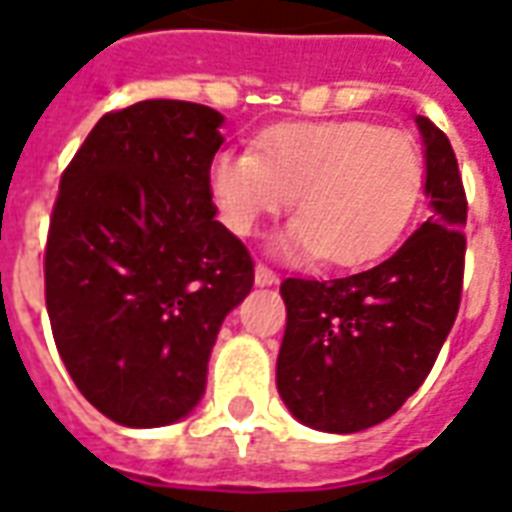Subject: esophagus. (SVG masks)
I'll return each mask as SVG.
<instances>
[{"label": "esophagus", "mask_w": 512, "mask_h": 512, "mask_svg": "<svg viewBox=\"0 0 512 512\" xmlns=\"http://www.w3.org/2000/svg\"><path fill=\"white\" fill-rule=\"evenodd\" d=\"M255 285L257 288H271V285H277V274L271 271L263 263H257L255 266Z\"/></svg>", "instance_id": "esophagus-1"}]
</instances>
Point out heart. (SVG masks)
<instances>
[{"label":"heart","instance_id":"heart-1","mask_svg":"<svg viewBox=\"0 0 512 512\" xmlns=\"http://www.w3.org/2000/svg\"><path fill=\"white\" fill-rule=\"evenodd\" d=\"M419 147L400 131L365 120L282 123L252 139V153L222 150L208 167L219 222L252 235L266 216H293L271 241L282 257H321L367 266L392 249L417 208Z\"/></svg>","mask_w":512,"mask_h":512}]
</instances>
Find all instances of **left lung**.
I'll return each mask as SVG.
<instances>
[{
    "mask_svg": "<svg viewBox=\"0 0 512 512\" xmlns=\"http://www.w3.org/2000/svg\"><path fill=\"white\" fill-rule=\"evenodd\" d=\"M428 219L367 271L343 279H285L288 326L277 389L301 425L359 433L384 422L428 378L461 304L466 194L452 145L428 117Z\"/></svg>",
    "mask_w": 512,
    "mask_h": 512,
    "instance_id": "obj_1",
    "label": "left lung"
}]
</instances>
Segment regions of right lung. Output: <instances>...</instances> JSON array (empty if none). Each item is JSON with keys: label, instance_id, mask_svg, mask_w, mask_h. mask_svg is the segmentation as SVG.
<instances>
[{"label": "right lung", "instance_id": "1", "mask_svg": "<svg viewBox=\"0 0 512 512\" xmlns=\"http://www.w3.org/2000/svg\"><path fill=\"white\" fill-rule=\"evenodd\" d=\"M222 126L211 106L139 101L101 117L60 180L46 246L51 332L73 384L117 425L189 417L216 334L255 282L208 194Z\"/></svg>", "mask_w": 512, "mask_h": 512}]
</instances>
